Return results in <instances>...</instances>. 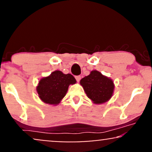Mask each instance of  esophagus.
<instances>
[{
    "instance_id": "esophagus-1",
    "label": "esophagus",
    "mask_w": 152,
    "mask_h": 152,
    "mask_svg": "<svg viewBox=\"0 0 152 152\" xmlns=\"http://www.w3.org/2000/svg\"><path fill=\"white\" fill-rule=\"evenodd\" d=\"M75 78H76V80H77V83H79V82H80V79H81V76H80V75H78V76H76V77H75Z\"/></svg>"
}]
</instances>
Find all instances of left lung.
<instances>
[{"instance_id": "1", "label": "left lung", "mask_w": 152, "mask_h": 152, "mask_svg": "<svg viewBox=\"0 0 152 152\" xmlns=\"http://www.w3.org/2000/svg\"><path fill=\"white\" fill-rule=\"evenodd\" d=\"M87 97L96 104H101L111 99L115 90L113 80L97 70H92L80 82Z\"/></svg>"}]
</instances>
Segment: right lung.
<instances>
[{
    "label": "right lung",
    "instance_id": "right-lung-1",
    "mask_svg": "<svg viewBox=\"0 0 152 152\" xmlns=\"http://www.w3.org/2000/svg\"><path fill=\"white\" fill-rule=\"evenodd\" d=\"M77 83L71 74H64L60 70H55L49 76L41 78L36 87L40 99L45 104L58 105L67 94L70 85Z\"/></svg>",
    "mask_w": 152,
    "mask_h": 152
}]
</instances>
